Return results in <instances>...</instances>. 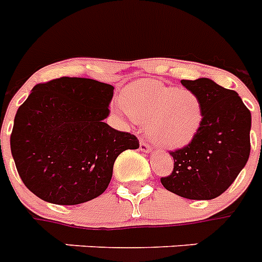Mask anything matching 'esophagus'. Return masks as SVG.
Here are the masks:
<instances>
[{
	"instance_id": "34e87169",
	"label": "esophagus",
	"mask_w": 262,
	"mask_h": 262,
	"mask_svg": "<svg viewBox=\"0 0 262 262\" xmlns=\"http://www.w3.org/2000/svg\"><path fill=\"white\" fill-rule=\"evenodd\" d=\"M140 149H141L142 152H150V150H152V148H150V145H148L146 142H144L141 140V142H140Z\"/></svg>"
}]
</instances>
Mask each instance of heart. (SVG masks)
I'll use <instances>...</instances> for the list:
<instances>
[{"mask_svg": "<svg viewBox=\"0 0 262 262\" xmlns=\"http://www.w3.org/2000/svg\"><path fill=\"white\" fill-rule=\"evenodd\" d=\"M121 102L132 120L146 125V135L156 145L169 149L188 145L203 121L202 102L193 91L155 79L130 83Z\"/></svg>", "mask_w": 262, "mask_h": 262, "instance_id": "1", "label": "heart"}]
</instances>
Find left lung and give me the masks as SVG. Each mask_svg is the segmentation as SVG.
<instances>
[{
	"label": "left lung",
	"instance_id": "left-lung-1",
	"mask_svg": "<svg viewBox=\"0 0 262 262\" xmlns=\"http://www.w3.org/2000/svg\"><path fill=\"white\" fill-rule=\"evenodd\" d=\"M182 84L201 99L203 121L188 145L171 152L173 171L161 184L186 199L210 201L225 192L248 163L252 114L235 91L208 78Z\"/></svg>",
	"mask_w": 262,
	"mask_h": 262
}]
</instances>
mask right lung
<instances>
[{"label":"right lung","mask_w":262,"mask_h":262,"mask_svg":"<svg viewBox=\"0 0 262 262\" xmlns=\"http://www.w3.org/2000/svg\"><path fill=\"white\" fill-rule=\"evenodd\" d=\"M113 93L107 83L67 76L32 89L14 117L10 150L36 196L63 206L91 201L109 186L118 155L140 146L103 122Z\"/></svg>","instance_id":"obj_1"}]
</instances>
